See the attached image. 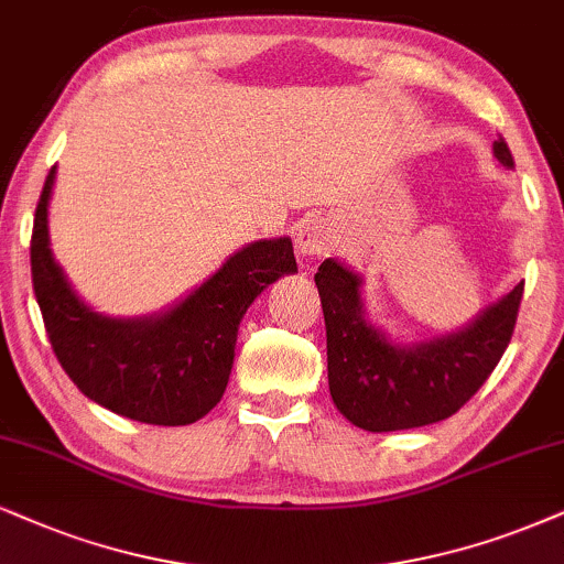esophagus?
I'll return each instance as SVG.
<instances>
[{"label": "esophagus", "mask_w": 564, "mask_h": 564, "mask_svg": "<svg viewBox=\"0 0 564 564\" xmlns=\"http://www.w3.org/2000/svg\"><path fill=\"white\" fill-rule=\"evenodd\" d=\"M332 246L329 229H326L318 219H303L295 232V248L297 256L311 259V256H322L326 248Z\"/></svg>", "instance_id": "34e87169"}]
</instances>
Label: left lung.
I'll list each match as a JSON object with an SVG mask.
<instances>
[{
  "label": "left lung",
  "instance_id": "1",
  "mask_svg": "<svg viewBox=\"0 0 564 564\" xmlns=\"http://www.w3.org/2000/svg\"><path fill=\"white\" fill-rule=\"evenodd\" d=\"M499 164L512 170L505 138ZM326 324L329 392L339 413L364 431H402L449 419L481 389L516 332L523 284L489 305L474 324L413 347L392 345L364 316L360 276L335 259L316 271Z\"/></svg>",
  "mask_w": 564,
  "mask_h": 564
}]
</instances>
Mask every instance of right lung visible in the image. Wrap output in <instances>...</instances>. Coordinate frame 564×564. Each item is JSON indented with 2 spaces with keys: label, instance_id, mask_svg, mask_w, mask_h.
I'll return each instance as SVG.
<instances>
[{
  "label": "right lung",
  "instance_id": "obj_1",
  "mask_svg": "<svg viewBox=\"0 0 564 564\" xmlns=\"http://www.w3.org/2000/svg\"><path fill=\"white\" fill-rule=\"evenodd\" d=\"M54 172L57 166L48 170L33 217L31 276L59 366L88 400L130 421L185 426L204 419L227 389L248 305L282 274L297 271L293 242H250L162 316H101L78 301L48 250Z\"/></svg>",
  "mask_w": 564,
  "mask_h": 564
}]
</instances>
